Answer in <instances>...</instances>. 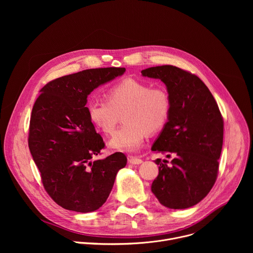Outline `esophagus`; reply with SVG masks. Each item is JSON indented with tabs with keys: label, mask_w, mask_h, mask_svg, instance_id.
<instances>
[{
	"label": "esophagus",
	"mask_w": 253,
	"mask_h": 253,
	"mask_svg": "<svg viewBox=\"0 0 253 253\" xmlns=\"http://www.w3.org/2000/svg\"><path fill=\"white\" fill-rule=\"evenodd\" d=\"M128 160H129V162H130L131 164H133V165H139V164L142 163V159H140V158H138V157H135V156H129V157H128Z\"/></svg>",
	"instance_id": "34e87169"
}]
</instances>
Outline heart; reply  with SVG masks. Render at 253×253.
I'll return each mask as SVG.
<instances>
[{
    "label": "heart",
    "mask_w": 253,
    "mask_h": 253,
    "mask_svg": "<svg viewBox=\"0 0 253 253\" xmlns=\"http://www.w3.org/2000/svg\"><path fill=\"white\" fill-rule=\"evenodd\" d=\"M106 101L92 100L87 113L92 124L106 135H111L123 115L124 125L109 141V147L119 151L140 148L147 133L160 131L168 121L171 100L163 87H150L134 79H125L105 93Z\"/></svg>",
    "instance_id": "1"
}]
</instances>
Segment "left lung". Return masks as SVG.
<instances>
[{
	"label": "left lung",
	"mask_w": 253,
	"mask_h": 253,
	"mask_svg": "<svg viewBox=\"0 0 253 253\" xmlns=\"http://www.w3.org/2000/svg\"><path fill=\"white\" fill-rule=\"evenodd\" d=\"M144 77L161 80L171 100L167 123L151 147L174 158L156 159L159 174L151 190L170 209L200 202L217 178L223 144V118L211 92L195 75L175 66L142 70Z\"/></svg>",
	"instance_id": "1"
}]
</instances>
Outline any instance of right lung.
<instances>
[{
    "label": "right lung",
    "instance_id": "add662e5",
    "mask_svg": "<svg viewBox=\"0 0 253 253\" xmlns=\"http://www.w3.org/2000/svg\"><path fill=\"white\" fill-rule=\"evenodd\" d=\"M125 68L88 69L49 82L36 100L29 148L47 193L61 207L87 213L109 196L127 158L116 152L93 160L105 144L87 113V97L100 85L125 73Z\"/></svg>",
    "mask_w": 253,
    "mask_h": 253
}]
</instances>
